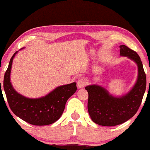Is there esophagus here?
I'll use <instances>...</instances> for the list:
<instances>
[{
	"label": "esophagus",
	"mask_w": 150,
	"mask_h": 150,
	"mask_svg": "<svg viewBox=\"0 0 150 150\" xmlns=\"http://www.w3.org/2000/svg\"><path fill=\"white\" fill-rule=\"evenodd\" d=\"M86 85H87V81L85 79H81L78 81L77 86L79 88H83Z\"/></svg>",
	"instance_id": "obj_1"
}]
</instances>
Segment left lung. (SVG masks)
<instances>
[{
    "label": "left lung",
    "instance_id": "8db88e82",
    "mask_svg": "<svg viewBox=\"0 0 150 150\" xmlns=\"http://www.w3.org/2000/svg\"><path fill=\"white\" fill-rule=\"evenodd\" d=\"M120 48V56L128 57L137 64L138 76L132 89L119 97L112 96L102 86L85 87L89 93L87 108L90 117L100 126H117L132 117L141 105L146 89V76L138 54L125 45H121Z\"/></svg>",
    "mask_w": 150,
    "mask_h": 150
}]
</instances>
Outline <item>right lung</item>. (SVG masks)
<instances>
[{
  "instance_id": "1",
  "label": "right lung",
  "mask_w": 150,
  "mask_h": 150,
  "mask_svg": "<svg viewBox=\"0 0 150 150\" xmlns=\"http://www.w3.org/2000/svg\"><path fill=\"white\" fill-rule=\"evenodd\" d=\"M18 52L14 53L10 59L4 76L3 88L9 107L16 116L30 124H52L62 115L67 100L76 91V83L59 86L47 95L38 98H29L21 95L14 89L10 79L13 59Z\"/></svg>"
}]
</instances>
